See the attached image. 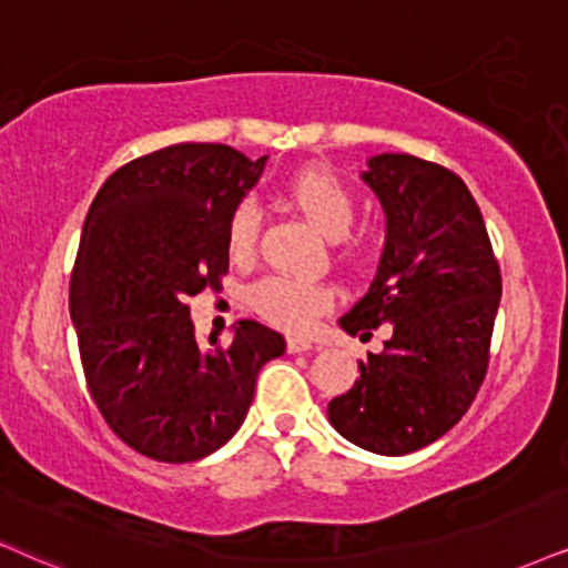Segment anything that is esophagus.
<instances>
[{
    "mask_svg": "<svg viewBox=\"0 0 568 568\" xmlns=\"http://www.w3.org/2000/svg\"><path fill=\"white\" fill-rule=\"evenodd\" d=\"M314 346L308 341H304V337H288V351L291 354H308V351H312Z\"/></svg>",
    "mask_w": 568,
    "mask_h": 568,
    "instance_id": "1",
    "label": "esophagus"
}]
</instances>
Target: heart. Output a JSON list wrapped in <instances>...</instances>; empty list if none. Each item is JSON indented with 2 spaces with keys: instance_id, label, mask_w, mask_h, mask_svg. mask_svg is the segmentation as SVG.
I'll list each match as a JSON object with an SVG mask.
<instances>
[{
  "instance_id": "1",
  "label": "heart",
  "mask_w": 568,
  "mask_h": 568,
  "mask_svg": "<svg viewBox=\"0 0 568 568\" xmlns=\"http://www.w3.org/2000/svg\"><path fill=\"white\" fill-rule=\"evenodd\" d=\"M288 201L327 239H343L356 217V196L341 178L329 170L306 168L285 185ZM262 239V206L254 199H241L225 225V248L233 262L256 260ZM248 301L264 320L275 325L304 329L327 312L335 301L333 285L320 280L291 275H267L251 285Z\"/></svg>"
}]
</instances>
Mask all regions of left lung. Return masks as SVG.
I'll use <instances>...</instances> for the list:
<instances>
[{
    "label": "left lung",
    "mask_w": 568,
    "mask_h": 568,
    "mask_svg": "<svg viewBox=\"0 0 568 568\" xmlns=\"http://www.w3.org/2000/svg\"><path fill=\"white\" fill-rule=\"evenodd\" d=\"M387 241L369 291L341 317L369 337L390 322L362 377L329 400L333 427L358 448L404 456L443 437L475 400L490 364L500 267L483 212L456 172L412 154L369 160Z\"/></svg>",
    "instance_id": "obj_1"
}]
</instances>
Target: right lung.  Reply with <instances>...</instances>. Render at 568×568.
<instances>
[{"label": "right lung", "instance_id": "1", "mask_svg": "<svg viewBox=\"0 0 568 568\" xmlns=\"http://www.w3.org/2000/svg\"><path fill=\"white\" fill-rule=\"evenodd\" d=\"M264 160L175 143L114 170L85 214L70 277L85 385L112 433L154 462L222 448L246 419L260 369L285 354V337L256 320L204 351L189 306L222 288L227 217Z\"/></svg>", "mask_w": 568, "mask_h": 568}]
</instances>
